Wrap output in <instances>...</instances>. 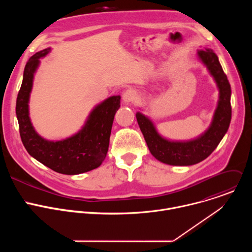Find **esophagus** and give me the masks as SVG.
<instances>
[{"label":"esophagus","mask_w":252,"mask_h":252,"mask_svg":"<svg viewBox=\"0 0 252 252\" xmlns=\"http://www.w3.org/2000/svg\"><path fill=\"white\" fill-rule=\"evenodd\" d=\"M136 98V94L133 90L129 89V90H126L124 94H123V100L126 104H129L130 102L134 101V99Z\"/></svg>","instance_id":"esophagus-1"}]
</instances>
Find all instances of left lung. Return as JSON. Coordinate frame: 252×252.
Masks as SVG:
<instances>
[{
  "label": "left lung",
  "instance_id": "obj_1",
  "mask_svg": "<svg viewBox=\"0 0 252 252\" xmlns=\"http://www.w3.org/2000/svg\"><path fill=\"white\" fill-rule=\"evenodd\" d=\"M197 55L207 66L220 90V99L212 123L203 134L189 141H170L158 134L150 119L140 113L135 115L151 154L166 164L192 165L205 159L217 149L231 121V89L218 56L210 49L198 51Z\"/></svg>",
  "mask_w": 252,
  "mask_h": 252
}]
</instances>
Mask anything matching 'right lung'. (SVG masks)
<instances>
[{"mask_svg": "<svg viewBox=\"0 0 252 252\" xmlns=\"http://www.w3.org/2000/svg\"><path fill=\"white\" fill-rule=\"evenodd\" d=\"M50 48L29 59L16 103L20 135L27 152L44 165L63 174H80L98 167L106 157L114 118L121 106V96L114 95L96 105L84 127L75 135L59 141H49L33 129L29 117V98L33 74L40 59Z\"/></svg>", "mask_w": 252, "mask_h": 252, "instance_id": "right-lung-1", "label": "right lung"}]
</instances>
